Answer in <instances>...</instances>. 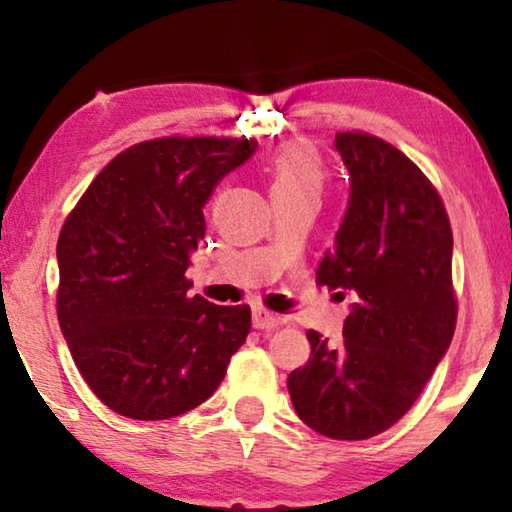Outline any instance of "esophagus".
Instances as JSON below:
<instances>
[{
	"instance_id": "1",
	"label": "esophagus",
	"mask_w": 512,
	"mask_h": 512,
	"mask_svg": "<svg viewBox=\"0 0 512 512\" xmlns=\"http://www.w3.org/2000/svg\"><path fill=\"white\" fill-rule=\"evenodd\" d=\"M251 321H254V328H258V331H272V328L284 324V319L279 314L265 310V307H254Z\"/></svg>"
}]
</instances>
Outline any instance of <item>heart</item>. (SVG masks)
Here are the masks:
<instances>
[{
  "label": "heart",
  "mask_w": 512,
  "mask_h": 512,
  "mask_svg": "<svg viewBox=\"0 0 512 512\" xmlns=\"http://www.w3.org/2000/svg\"><path fill=\"white\" fill-rule=\"evenodd\" d=\"M270 195L312 193L319 195L326 181V165L321 153L305 139H289L272 153L268 163Z\"/></svg>",
  "instance_id": "1"
}]
</instances>
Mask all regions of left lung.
Segmentation results:
<instances>
[{"mask_svg": "<svg viewBox=\"0 0 512 512\" xmlns=\"http://www.w3.org/2000/svg\"><path fill=\"white\" fill-rule=\"evenodd\" d=\"M352 193L317 282L359 303L338 347L307 331L312 354L286 380L298 417L321 436L366 440L412 408L457 326L452 228L436 186L394 144L338 132Z\"/></svg>", "mask_w": 512, "mask_h": 512, "instance_id": "left-lung-1", "label": "left lung"}]
</instances>
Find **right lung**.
Here are the masks:
<instances>
[{
    "instance_id": "obj_1",
    "label": "right lung",
    "mask_w": 512,
    "mask_h": 512,
    "mask_svg": "<svg viewBox=\"0 0 512 512\" xmlns=\"http://www.w3.org/2000/svg\"><path fill=\"white\" fill-rule=\"evenodd\" d=\"M256 139L158 137L118 153L58 237V321L95 396L130 419L198 408L251 328L249 305L188 296L202 207Z\"/></svg>"
}]
</instances>
